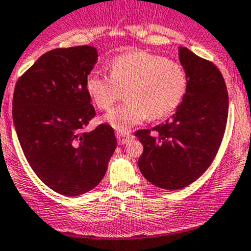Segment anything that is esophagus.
<instances>
[{
  "label": "esophagus",
  "mask_w": 251,
  "mask_h": 251,
  "mask_svg": "<svg viewBox=\"0 0 251 251\" xmlns=\"http://www.w3.org/2000/svg\"><path fill=\"white\" fill-rule=\"evenodd\" d=\"M116 137H117V141H119V144H120V145H124V144H126L128 140L132 139V135L127 134V132H121V131H117Z\"/></svg>",
  "instance_id": "obj_1"
}]
</instances>
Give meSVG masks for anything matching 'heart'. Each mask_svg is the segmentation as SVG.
<instances>
[{
  "label": "heart",
  "mask_w": 251,
  "mask_h": 251,
  "mask_svg": "<svg viewBox=\"0 0 251 251\" xmlns=\"http://www.w3.org/2000/svg\"><path fill=\"white\" fill-rule=\"evenodd\" d=\"M187 74L179 62L146 51H131L116 56L110 75L92 72L86 90L96 107L109 110L123 98L127 101L106 115L117 130H128L145 119L160 120L176 111L187 91Z\"/></svg>",
  "instance_id": "obj_1"
}]
</instances>
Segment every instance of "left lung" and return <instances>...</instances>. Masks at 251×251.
Instances as JSON below:
<instances>
[{"label":"left lung","instance_id":"left-lung-1","mask_svg":"<svg viewBox=\"0 0 251 251\" xmlns=\"http://www.w3.org/2000/svg\"><path fill=\"white\" fill-rule=\"evenodd\" d=\"M179 58L189 80L181 105L165 124L135 132L144 145L140 171L166 190L182 189L207 170L224 137L229 112L226 85L218 67L186 47L179 49Z\"/></svg>","mask_w":251,"mask_h":251}]
</instances>
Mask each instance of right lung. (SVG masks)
Listing matches in <instances>:
<instances>
[{
    "label": "right lung",
    "mask_w": 251,
    "mask_h": 251,
    "mask_svg": "<svg viewBox=\"0 0 251 251\" xmlns=\"http://www.w3.org/2000/svg\"><path fill=\"white\" fill-rule=\"evenodd\" d=\"M98 61L92 46L51 50L17 80L12 117L20 145L38 179L56 193L77 196L105 176L116 149L114 128L94 119L86 80Z\"/></svg>",
    "instance_id": "1"
}]
</instances>
